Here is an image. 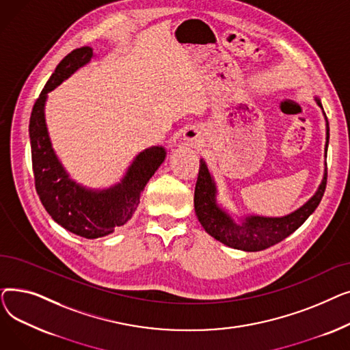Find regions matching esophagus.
Instances as JSON below:
<instances>
[{
    "label": "esophagus",
    "instance_id": "obj_1",
    "mask_svg": "<svg viewBox=\"0 0 350 350\" xmlns=\"http://www.w3.org/2000/svg\"><path fill=\"white\" fill-rule=\"evenodd\" d=\"M191 137H194V135H189V139H191Z\"/></svg>",
    "mask_w": 350,
    "mask_h": 350
}]
</instances>
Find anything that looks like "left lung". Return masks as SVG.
<instances>
[{"label": "left lung", "mask_w": 350, "mask_h": 350, "mask_svg": "<svg viewBox=\"0 0 350 350\" xmlns=\"http://www.w3.org/2000/svg\"><path fill=\"white\" fill-rule=\"evenodd\" d=\"M318 105L322 107L319 99ZM326 149L329 143V122L326 113ZM327 172H325L322 185L317 194L306 204L281 218H269L252 215L247 217L244 223H235L234 219L215 203V185L208 173L206 163L201 160L198 177L194 190V210L200 224L214 237L215 240L231 248L243 251H262L281 243L284 238L298 230L306 218L319 206L326 189Z\"/></svg>", "instance_id": "left-lung-1"}]
</instances>
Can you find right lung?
Instances as JSON below:
<instances>
[{
    "label": "right lung",
    "instance_id": "obj_1",
    "mask_svg": "<svg viewBox=\"0 0 350 350\" xmlns=\"http://www.w3.org/2000/svg\"><path fill=\"white\" fill-rule=\"evenodd\" d=\"M92 55L90 46L78 48L66 55L33 103L29 118L32 172L41 203L53 221L89 240L112 234L132 218L146 183L165 157L163 147H150L142 152L122 183L103 191L86 190L68 177L51 146L44 106L48 92L89 62Z\"/></svg>",
    "mask_w": 350,
    "mask_h": 350
}]
</instances>
